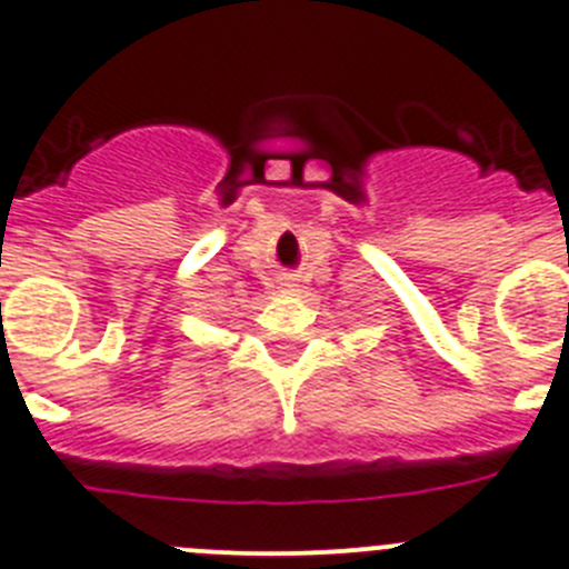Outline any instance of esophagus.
Returning <instances> with one entry per match:
<instances>
[{"instance_id":"1","label":"esophagus","mask_w":569,"mask_h":569,"mask_svg":"<svg viewBox=\"0 0 569 569\" xmlns=\"http://www.w3.org/2000/svg\"><path fill=\"white\" fill-rule=\"evenodd\" d=\"M289 280H292V277H280V286H292Z\"/></svg>"}]
</instances>
